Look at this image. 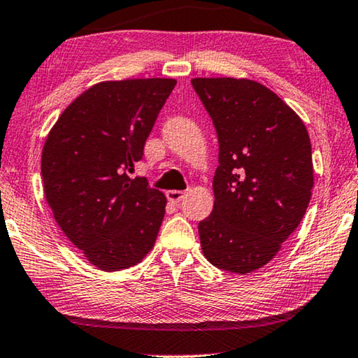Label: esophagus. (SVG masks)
<instances>
[{
  "label": "esophagus",
  "instance_id": "1",
  "mask_svg": "<svg viewBox=\"0 0 358 358\" xmlns=\"http://www.w3.org/2000/svg\"><path fill=\"white\" fill-rule=\"evenodd\" d=\"M167 199L170 201V202H173V204H177V202H180L181 199H183L185 197V193L183 191H177V189H170V191H167Z\"/></svg>",
  "mask_w": 358,
  "mask_h": 358
}]
</instances>
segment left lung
I'll return each instance as SVG.
<instances>
[{"instance_id":"1","label":"left lung","mask_w":358,"mask_h":358,"mask_svg":"<svg viewBox=\"0 0 358 358\" xmlns=\"http://www.w3.org/2000/svg\"><path fill=\"white\" fill-rule=\"evenodd\" d=\"M218 138L213 210L199 222L206 259L246 275L296 230L313 188L307 128L271 90L246 78H193Z\"/></svg>"}]
</instances>
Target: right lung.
Segmentation results:
<instances>
[{"label": "right lung", "instance_id": "obj_1", "mask_svg": "<svg viewBox=\"0 0 358 358\" xmlns=\"http://www.w3.org/2000/svg\"><path fill=\"white\" fill-rule=\"evenodd\" d=\"M173 78L103 82L82 93L51 128L41 156L45 196L57 225L104 271L151 250L167 199L131 178Z\"/></svg>", "mask_w": 358, "mask_h": 358}]
</instances>
